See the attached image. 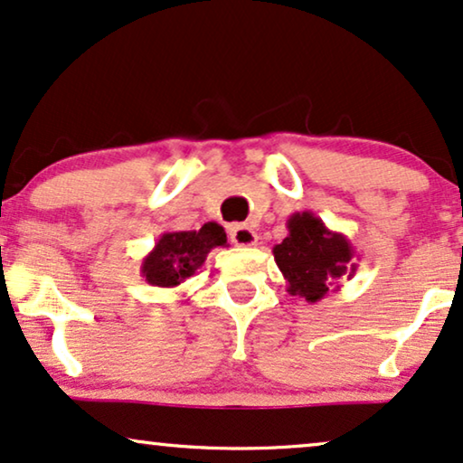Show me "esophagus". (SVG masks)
<instances>
[{"mask_svg": "<svg viewBox=\"0 0 463 463\" xmlns=\"http://www.w3.org/2000/svg\"><path fill=\"white\" fill-rule=\"evenodd\" d=\"M231 241L239 248H251V245L258 243V232L251 226L237 224L231 228Z\"/></svg>", "mask_w": 463, "mask_h": 463, "instance_id": "esophagus-1", "label": "esophagus"}]
</instances>
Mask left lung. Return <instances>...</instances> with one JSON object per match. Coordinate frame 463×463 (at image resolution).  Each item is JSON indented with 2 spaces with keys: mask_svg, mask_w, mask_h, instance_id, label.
I'll return each mask as SVG.
<instances>
[{
  "mask_svg": "<svg viewBox=\"0 0 463 463\" xmlns=\"http://www.w3.org/2000/svg\"><path fill=\"white\" fill-rule=\"evenodd\" d=\"M277 267L286 279L288 294L319 303L332 283L351 279L357 270L354 245L343 232L330 231L311 212L288 218V237L273 248Z\"/></svg>",
  "mask_w": 463,
  "mask_h": 463,
  "instance_id": "obj_1",
  "label": "left lung"
}]
</instances>
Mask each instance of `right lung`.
I'll use <instances>...</instances> for the list:
<instances>
[{
	"label": "right lung",
	"instance_id": "1",
	"mask_svg": "<svg viewBox=\"0 0 463 463\" xmlns=\"http://www.w3.org/2000/svg\"><path fill=\"white\" fill-rule=\"evenodd\" d=\"M213 248H228L224 228L215 222L199 231L163 232L141 262V275L150 286L177 288L203 267Z\"/></svg>",
	"mask_w": 463,
	"mask_h": 463
}]
</instances>
